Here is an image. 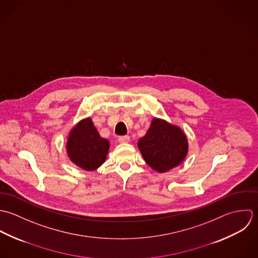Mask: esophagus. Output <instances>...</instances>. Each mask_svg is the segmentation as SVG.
Wrapping results in <instances>:
<instances>
[{
	"mask_svg": "<svg viewBox=\"0 0 258 258\" xmlns=\"http://www.w3.org/2000/svg\"><path fill=\"white\" fill-rule=\"evenodd\" d=\"M130 141H131V139L128 136H121V137H118V139H117V142L119 144H126Z\"/></svg>",
	"mask_w": 258,
	"mask_h": 258,
	"instance_id": "1",
	"label": "esophagus"
}]
</instances>
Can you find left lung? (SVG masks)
<instances>
[{"label": "left lung", "instance_id": "obj_1", "mask_svg": "<svg viewBox=\"0 0 258 258\" xmlns=\"http://www.w3.org/2000/svg\"><path fill=\"white\" fill-rule=\"evenodd\" d=\"M139 149L152 168L164 172L184 159L187 141L180 128L155 118L147 135L139 141Z\"/></svg>", "mask_w": 258, "mask_h": 258}]
</instances>
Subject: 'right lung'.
Returning <instances> with one entry per match:
<instances>
[{"instance_id":"add662e5","label":"right lung","mask_w":258,"mask_h":258,"mask_svg":"<svg viewBox=\"0 0 258 258\" xmlns=\"http://www.w3.org/2000/svg\"><path fill=\"white\" fill-rule=\"evenodd\" d=\"M108 148V141L101 138L91 118L81 121L72 131L67 143L71 160L86 170L101 166L106 158Z\"/></svg>"}]
</instances>
